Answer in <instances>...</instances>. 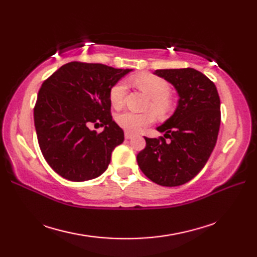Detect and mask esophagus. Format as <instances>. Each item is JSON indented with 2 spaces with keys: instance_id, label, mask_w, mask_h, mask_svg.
Instances as JSON below:
<instances>
[{
  "instance_id": "1",
  "label": "esophagus",
  "mask_w": 257,
  "mask_h": 257,
  "mask_svg": "<svg viewBox=\"0 0 257 257\" xmlns=\"http://www.w3.org/2000/svg\"><path fill=\"white\" fill-rule=\"evenodd\" d=\"M133 137H134L133 134H130V133H128V132L124 133V138H125V139H132Z\"/></svg>"
}]
</instances>
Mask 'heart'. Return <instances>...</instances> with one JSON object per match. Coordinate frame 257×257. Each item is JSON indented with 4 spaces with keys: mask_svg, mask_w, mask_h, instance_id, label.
<instances>
[{
    "mask_svg": "<svg viewBox=\"0 0 257 257\" xmlns=\"http://www.w3.org/2000/svg\"><path fill=\"white\" fill-rule=\"evenodd\" d=\"M134 81L137 87L151 98L148 109L160 117L166 116L171 111V86L166 79L152 74H143L135 77ZM125 92H127V84L123 80L118 81L109 90V100L114 108L119 109L123 106ZM116 121L125 132L135 134L154 122L155 116L152 112L136 113L133 111H123L117 114Z\"/></svg>",
    "mask_w": 257,
    "mask_h": 257,
    "instance_id": "obj_1",
    "label": "heart"
}]
</instances>
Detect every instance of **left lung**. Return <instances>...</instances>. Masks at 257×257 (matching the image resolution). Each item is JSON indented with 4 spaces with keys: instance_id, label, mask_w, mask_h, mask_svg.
<instances>
[{
    "instance_id": "obj_1",
    "label": "left lung",
    "mask_w": 257,
    "mask_h": 257,
    "mask_svg": "<svg viewBox=\"0 0 257 257\" xmlns=\"http://www.w3.org/2000/svg\"><path fill=\"white\" fill-rule=\"evenodd\" d=\"M179 94L176 111L158 127L165 137L147 138L137 155L147 178L163 187H177L198 174L214 149L221 123L219 92L212 80L193 68L157 69ZM171 139L168 143L165 138Z\"/></svg>"
}]
</instances>
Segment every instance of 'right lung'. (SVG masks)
I'll return each instance as SVG.
<instances>
[{
  "label": "right lung",
  "mask_w": 257,
  "mask_h": 257,
  "mask_svg": "<svg viewBox=\"0 0 257 257\" xmlns=\"http://www.w3.org/2000/svg\"><path fill=\"white\" fill-rule=\"evenodd\" d=\"M132 69L70 62L53 73L38 90L34 123L43 157L69 181L99 177L111 152L124 139L112 120L109 90ZM103 125L102 133L90 131Z\"/></svg>",
  "instance_id": "right-lung-1"
}]
</instances>
